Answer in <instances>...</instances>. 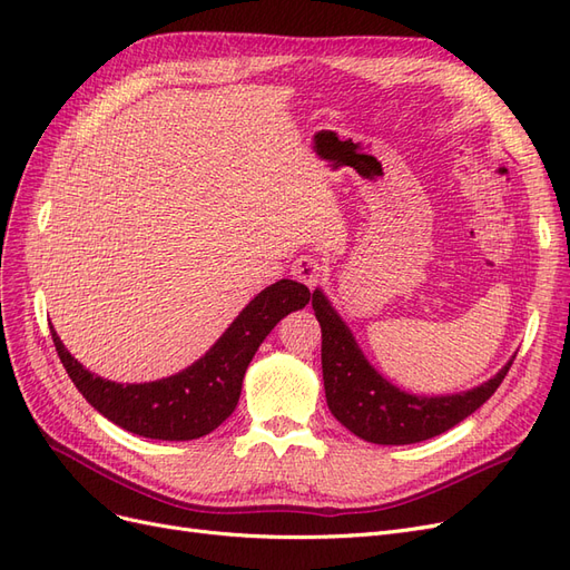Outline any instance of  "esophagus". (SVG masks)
Segmentation results:
<instances>
[{"label":"esophagus","instance_id":"34e87169","mask_svg":"<svg viewBox=\"0 0 570 570\" xmlns=\"http://www.w3.org/2000/svg\"><path fill=\"white\" fill-rule=\"evenodd\" d=\"M292 275H295V278L299 283H304L306 287H316L323 278V264L318 262L316 256L304 254V256L297 258L295 266H292Z\"/></svg>","mask_w":570,"mask_h":570}]
</instances>
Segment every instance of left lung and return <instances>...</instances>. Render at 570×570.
I'll use <instances>...</instances> for the list:
<instances>
[{
	"label": "left lung",
	"instance_id": "left-lung-1",
	"mask_svg": "<svg viewBox=\"0 0 570 570\" xmlns=\"http://www.w3.org/2000/svg\"><path fill=\"white\" fill-rule=\"evenodd\" d=\"M312 306L323 333L327 409L356 438L373 444H413L446 433L490 400L515 358L513 354L502 371L473 390L440 396L409 394L368 364L347 323L321 289L314 292Z\"/></svg>",
	"mask_w": 570,
	"mask_h": 570
}]
</instances>
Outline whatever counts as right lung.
<instances>
[{
	"instance_id": "right-lung-1",
	"label": "right lung",
	"mask_w": 570,
	"mask_h": 570,
	"mask_svg": "<svg viewBox=\"0 0 570 570\" xmlns=\"http://www.w3.org/2000/svg\"><path fill=\"white\" fill-rule=\"evenodd\" d=\"M312 299L306 285L278 281L266 287L239 312L214 347L185 371L154 383L120 385L105 381L78 364L63 347L55 327L57 354L78 392L101 416L132 435L149 440H197L209 435L237 406L243 377L258 344L287 314Z\"/></svg>"
}]
</instances>
